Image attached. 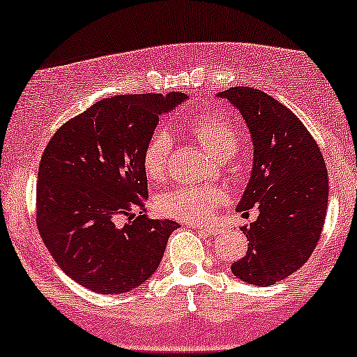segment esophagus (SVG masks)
<instances>
[{
	"instance_id": "34e87169",
	"label": "esophagus",
	"mask_w": 357,
	"mask_h": 357,
	"mask_svg": "<svg viewBox=\"0 0 357 357\" xmlns=\"http://www.w3.org/2000/svg\"><path fill=\"white\" fill-rule=\"evenodd\" d=\"M188 226H191V227H195V229H197L199 231V233H203V234H208V236H216V234H220V229H218V227H213V226H196V225H192V222H190V225Z\"/></svg>"
}]
</instances>
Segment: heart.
I'll use <instances>...</instances> for the list:
<instances>
[{"label":"heart","instance_id":"heart-1","mask_svg":"<svg viewBox=\"0 0 357 357\" xmlns=\"http://www.w3.org/2000/svg\"><path fill=\"white\" fill-rule=\"evenodd\" d=\"M195 139L214 160L227 161L236 153L239 136L229 119L220 114H204L190 124ZM171 151V137L166 131L153 135L143 154L144 171L149 178L160 179L166 173ZM222 201V195L214 188H176L158 199V208L166 216L176 220L203 222L213 216L214 208Z\"/></svg>","mask_w":357,"mask_h":357}]
</instances>
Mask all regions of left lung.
Segmentation results:
<instances>
[{"instance_id": "8db88e82", "label": "left lung", "mask_w": 357, "mask_h": 357, "mask_svg": "<svg viewBox=\"0 0 357 357\" xmlns=\"http://www.w3.org/2000/svg\"><path fill=\"white\" fill-rule=\"evenodd\" d=\"M241 113L252 139L251 178L238 213L256 208L236 278L271 286L298 271L312 255L328 209V169L319 146L289 108L261 89L234 86L216 93ZM246 214V213H244Z\"/></svg>"}]
</instances>
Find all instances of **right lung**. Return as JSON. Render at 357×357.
I'll use <instances>...</instances> for the list:
<instances>
[{"instance_id":"add662e5","label":"right lung","mask_w":357,"mask_h":357,"mask_svg":"<svg viewBox=\"0 0 357 357\" xmlns=\"http://www.w3.org/2000/svg\"><path fill=\"white\" fill-rule=\"evenodd\" d=\"M184 93L121 94L63 124L43 153L36 225L59 268L100 294L141 286L160 266L178 222L149 220L146 144Z\"/></svg>"}]
</instances>
